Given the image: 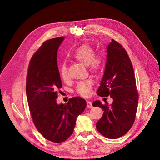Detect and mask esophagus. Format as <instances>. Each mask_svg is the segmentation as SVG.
<instances>
[{
    "label": "esophagus",
    "mask_w": 160,
    "mask_h": 160,
    "mask_svg": "<svg viewBox=\"0 0 160 160\" xmlns=\"http://www.w3.org/2000/svg\"><path fill=\"white\" fill-rule=\"evenodd\" d=\"M87 107L88 108H93V105H92V103L91 101H87Z\"/></svg>",
    "instance_id": "1"
}]
</instances>
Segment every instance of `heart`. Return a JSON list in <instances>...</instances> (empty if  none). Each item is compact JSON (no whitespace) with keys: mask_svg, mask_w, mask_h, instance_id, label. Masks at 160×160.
<instances>
[{"mask_svg":"<svg viewBox=\"0 0 160 160\" xmlns=\"http://www.w3.org/2000/svg\"><path fill=\"white\" fill-rule=\"evenodd\" d=\"M72 57L76 61L81 62L85 66L88 67L90 71L98 72L103 65V58L99 55H95L94 49L88 45H81L75 50ZM59 74L63 80L68 79L67 66L65 63L61 64L59 68ZM93 82L91 79H86L79 82L76 85V91L82 96H88L90 94Z\"/></svg>","mask_w":160,"mask_h":160,"instance_id":"obj_1","label":"heart"}]
</instances>
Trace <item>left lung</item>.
I'll use <instances>...</instances> for the list:
<instances>
[{"instance_id":"obj_1","label":"left lung","mask_w":160,"mask_h":160,"mask_svg":"<svg viewBox=\"0 0 160 160\" xmlns=\"http://www.w3.org/2000/svg\"><path fill=\"white\" fill-rule=\"evenodd\" d=\"M104 74L97 94L110 95L113 103L103 105L99 100L92 103L103 110L96 123L98 132L111 139L125 135L132 128L138 109V94L133 68L127 52L118 42L111 39L107 47Z\"/></svg>"}]
</instances>
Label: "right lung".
Here are the masks:
<instances>
[{"label": "right lung", "instance_id": "obj_1", "mask_svg": "<svg viewBox=\"0 0 160 160\" xmlns=\"http://www.w3.org/2000/svg\"><path fill=\"white\" fill-rule=\"evenodd\" d=\"M65 37L45 41L33 55L28 66L26 93L36 128L51 142L61 143L73 132L77 117L83 112L86 101L79 97L67 104L57 103V90L62 88L57 55Z\"/></svg>", "mask_w": 160, "mask_h": 160}]
</instances>
